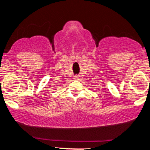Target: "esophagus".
Segmentation results:
<instances>
[{
  "mask_svg": "<svg viewBox=\"0 0 150 150\" xmlns=\"http://www.w3.org/2000/svg\"><path fill=\"white\" fill-rule=\"evenodd\" d=\"M76 80H80V79H81V77H80V76H76L74 77Z\"/></svg>",
  "mask_w": 150,
  "mask_h": 150,
  "instance_id": "obj_1",
  "label": "esophagus"
}]
</instances>
